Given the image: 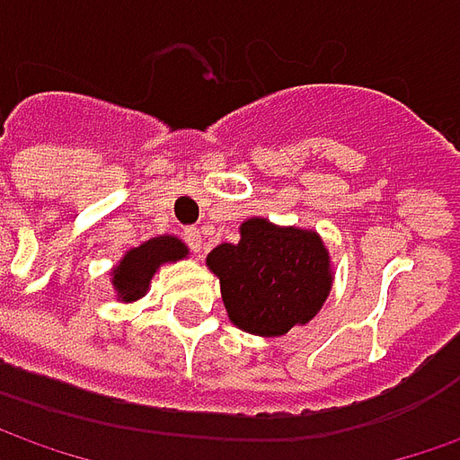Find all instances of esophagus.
I'll use <instances>...</instances> for the list:
<instances>
[{"label": "esophagus", "instance_id": "1", "mask_svg": "<svg viewBox=\"0 0 460 460\" xmlns=\"http://www.w3.org/2000/svg\"><path fill=\"white\" fill-rule=\"evenodd\" d=\"M184 243L194 251V253H199V251H202V233H199V227H186Z\"/></svg>", "mask_w": 460, "mask_h": 460}]
</instances>
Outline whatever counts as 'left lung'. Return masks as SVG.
Instances as JSON below:
<instances>
[{
	"label": "left lung",
	"instance_id": "left-lung-1",
	"mask_svg": "<svg viewBox=\"0 0 460 460\" xmlns=\"http://www.w3.org/2000/svg\"><path fill=\"white\" fill-rule=\"evenodd\" d=\"M207 266L220 276L230 320L253 335H284L309 323L330 294V261L317 233L243 222L240 243H222Z\"/></svg>",
	"mask_w": 460,
	"mask_h": 460
}]
</instances>
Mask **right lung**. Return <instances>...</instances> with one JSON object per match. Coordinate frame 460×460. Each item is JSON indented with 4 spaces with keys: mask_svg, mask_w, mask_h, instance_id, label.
Wrapping results in <instances>:
<instances>
[{
    "mask_svg": "<svg viewBox=\"0 0 460 460\" xmlns=\"http://www.w3.org/2000/svg\"><path fill=\"white\" fill-rule=\"evenodd\" d=\"M186 256V248L181 240L164 235V238H153L148 243H143L140 248H133L128 256L119 261V266L115 269V284L117 294L125 302H133L137 296H143L151 276L155 274V269L166 261H179Z\"/></svg>",
    "mask_w": 460,
    "mask_h": 460,
    "instance_id": "1",
    "label": "right lung"
}]
</instances>
